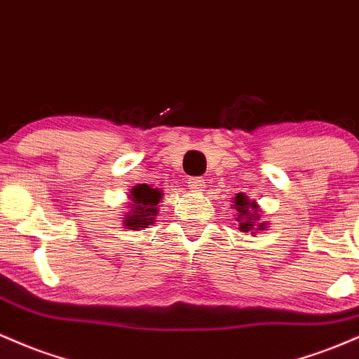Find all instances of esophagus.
<instances>
[{
    "mask_svg": "<svg viewBox=\"0 0 359 359\" xmlns=\"http://www.w3.org/2000/svg\"><path fill=\"white\" fill-rule=\"evenodd\" d=\"M188 187L191 188V191H203L205 180H201V178H190V180H188Z\"/></svg>",
    "mask_w": 359,
    "mask_h": 359,
    "instance_id": "esophagus-1",
    "label": "esophagus"
}]
</instances>
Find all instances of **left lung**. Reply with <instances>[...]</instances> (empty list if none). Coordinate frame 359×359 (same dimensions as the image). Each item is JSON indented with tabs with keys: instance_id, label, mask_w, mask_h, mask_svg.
Masks as SVG:
<instances>
[{
	"instance_id": "left-lung-1",
	"label": "left lung",
	"mask_w": 359,
	"mask_h": 359,
	"mask_svg": "<svg viewBox=\"0 0 359 359\" xmlns=\"http://www.w3.org/2000/svg\"><path fill=\"white\" fill-rule=\"evenodd\" d=\"M232 208L237 212L236 222L239 224V229L243 232H251L255 236L257 231L266 229V224L261 222L259 205L249 200L244 193H237L232 201Z\"/></svg>"
}]
</instances>
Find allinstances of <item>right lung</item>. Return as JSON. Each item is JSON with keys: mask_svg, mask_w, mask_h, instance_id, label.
<instances>
[{"mask_svg": "<svg viewBox=\"0 0 359 359\" xmlns=\"http://www.w3.org/2000/svg\"><path fill=\"white\" fill-rule=\"evenodd\" d=\"M128 212L123 217V225L126 229L139 231L146 225L154 224L156 215L159 208L158 203L163 198V193L159 188H152L149 184H137L128 191Z\"/></svg>", "mask_w": 359, "mask_h": 359, "instance_id": "right-lung-1", "label": "right lung"}]
</instances>
